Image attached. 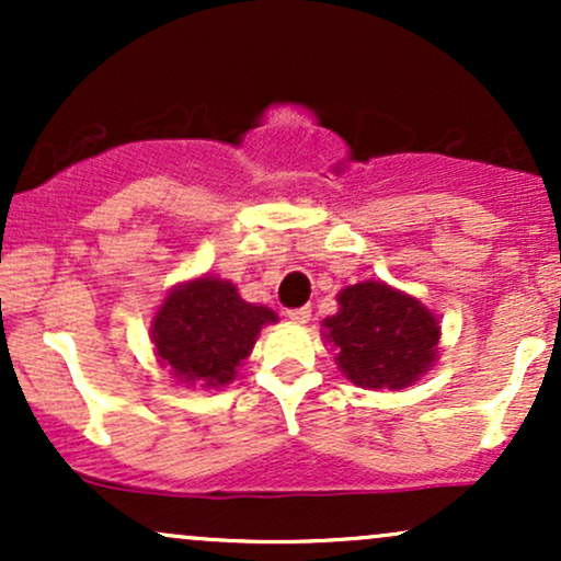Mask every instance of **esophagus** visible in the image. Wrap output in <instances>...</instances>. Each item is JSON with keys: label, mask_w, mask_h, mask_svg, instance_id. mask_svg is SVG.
Instances as JSON below:
<instances>
[{"label": "esophagus", "mask_w": 561, "mask_h": 561, "mask_svg": "<svg viewBox=\"0 0 561 561\" xmlns=\"http://www.w3.org/2000/svg\"><path fill=\"white\" fill-rule=\"evenodd\" d=\"M285 317L293 321V324H306L308 319H311V308L308 306H300V308H287Z\"/></svg>", "instance_id": "obj_1"}]
</instances>
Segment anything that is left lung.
<instances>
[{
  "instance_id": "1",
  "label": "left lung",
  "mask_w": 561,
  "mask_h": 561,
  "mask_svg": "<svg viewBox=\"0 0 561 561\" xmlns=\"http://www.w3.org/2000/svg\"><path fill=\"white\" fill-rule=\"evenodd\" d=\"M340 311L324 321L340 371L375 390H401L435 362L440 324L420 300L382 282H362L340 293Z\"/></svg>"
}]
</instances>
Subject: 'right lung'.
Listing matches in <instances>:
<instances>
[{
	"instance_id": "right-lung-1",
	"label": "right lung",
	"mask_w": 561,
	"mask_h": 561,
	"mask_svg": "<svg viewBox=\"0 0 561 561\" xmlns=\"http://www.w3.org/2000/svg\"><path fill=\"white\" fill-rule=\"evenodd\" d=\"M276 313L244 302L231 282L203 276L176 287L152 321L158 358L184 382L218 388L234 379L261 327Z\"/></svg>"
}]
</instances>
